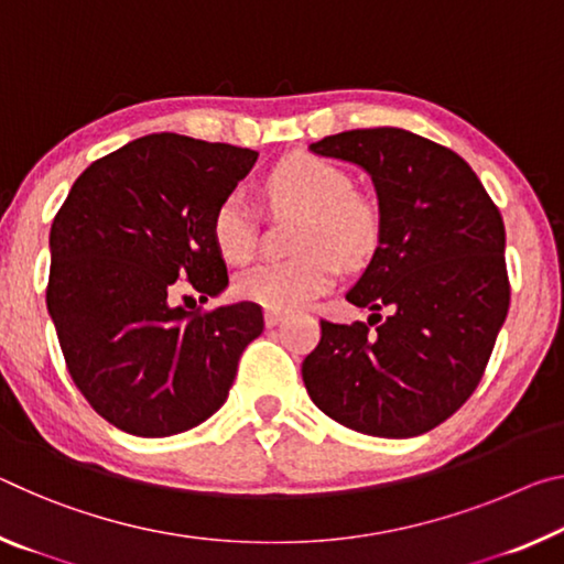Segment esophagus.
<instances>
[{"mask_svg":"<svg viewBox=\"0 0 564 564\" xmlns=\"http://www.w3.org/2000/svg\"><path fill=\"white\" fill-rule=\"evenodd\" d=\"M283 318H285V314H283V311H273V308H265V326H268V328L279 326Z\"/></svg>","mask_w":564,"mask_h":564,"instance_id":"obj_1","label":"esophagus"}]
</instances>
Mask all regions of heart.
Returning a JSON list of instances; mask_svg holds the SVG:
<instances>
[{"mask_svg":"<svg viewBox=\"0 0 564 564\" xmlns=\"http://www.w3.org/2000/svg\"><path fill=\"white\" fill-rule=\"evenodd\" d=\"M265 198L279 210L303 213L291 261H268L238 275L236 291L263 308L293 311L308 306L334 285L341 261L364 263L379 246V213L354 193L341 167L296 155L268 175ZM258 220L243 195H228L213 213V240L228 263L253 256Z\"/></svg>","mask_w":564,"mask_h":564,"instance_id":"obj_1","label":"heart"}]
</instances>
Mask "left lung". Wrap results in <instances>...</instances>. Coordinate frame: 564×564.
Masks as SVG:
<instances>
[{"instance_id": "left-lung-1", "label": "left lung", "mask_w": 564, "mask_h": 564, "mask_svg": "<svg viewBox=\"0 0 564 564\" xmlns=\"http://www.w3.org/2000/svg\"><path fill=\"white\" fill-rule=\"evenodd\" d=\"M308 150L371 177L379 246L346 293L369 324L321 321L303 383L338 424L419 436L471 397L507 318L502 216L457 153L409 130H348Z\"/></svg>"}]
</instances>
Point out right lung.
<instances>
[{
    "label": "right lung",
    "mask_w": 564,
    "mask_h": 564,
    "mask_svg": "<svg viewBox=\"0 0 564 564\" xmlns=\"http://www.w3.org/2000/svg\"><path fill=\"white\" fill-rule=\"evenodd\" d=\"M226 142L160 132L95 160L50 230L47 311L69 377L97 414L135 436H170L226 404L243 348L261 336L250 301L193 314L175 281L220 296L213 213L256 165Z\"/></svg>",
    "instance_id": "1"
}]
</instances>
